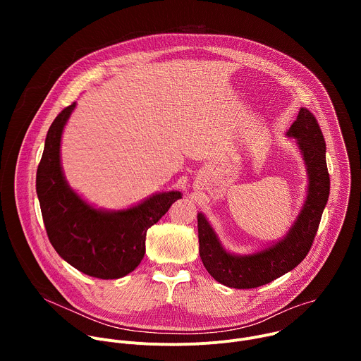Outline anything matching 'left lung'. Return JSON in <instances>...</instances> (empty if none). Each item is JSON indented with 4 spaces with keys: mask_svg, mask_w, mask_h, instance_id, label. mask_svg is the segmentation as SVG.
<instances>
[{
    "mask_svg": "<svg viewBox=\"0 0 361 361\" xmlns=\"http://www.w3.org/2000/svg\"><path fill=\"white\" fill-rule=\"evenodd\" d=\"M287 135L297 141L308 187L301 212L281 240L252 254H233L223 247L204 214H197L201 262L219 283L227 287L255 288L291 271L305 259L317 234L330 194L326 141L316 117L304 107L300 109Z\"/></svg>",
    "mask_w": 361,
    "mask_h": 361,
    "instance_id": "1",
    "label": "left lung"
}]
</instances>
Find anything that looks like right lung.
I'll return each instance as SVG.
<instances>
[{
    "instance_id": "1",
    "label": "right lung",
    "mask_w": 361,
    "mask_h": 361,
    "mask_svg": "<svg viewBox=\"0 0 361 361\" xmlns=\"http://www.w3.org/2000/svg\"><path fill=\"white\" fill-rule=\"evenodd\" d=\"M77 102L51 124L37 170V195L49 243L78 271L114 280L131 273L145 252L147 230L181 198L180 191L156 192L130 209L107 212L84 201L67 183L60 157L63 130Z\"/></svg>"
}]
</instances>
